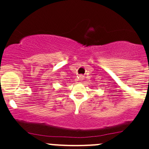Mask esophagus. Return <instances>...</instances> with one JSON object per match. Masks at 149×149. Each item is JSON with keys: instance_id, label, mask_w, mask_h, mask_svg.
Instances as JSON below:
<instances>
[{"instance_id": "obj_1", "label": "esophagus", "mask_w": 149, "mask_h": 149, "mask_svg": "<svg viewBox=\"0 0 149 149\" xmlns=\"http://www.w3.org/2000/svg\"><path fill=\"white\" fill-rule=\"evenodd\" d=\"M80 79L81 80H82V79H83V77H82V76H80Z\"/></svg>"}]
</instances>
